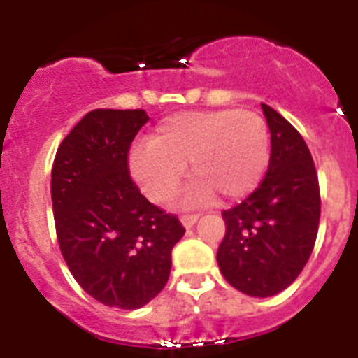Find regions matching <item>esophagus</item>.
I'll use <instances>...</instances> for the list:
<instances>
[{"instance_id":"34e87169","label":"esophagus","mask_w":358,"mask_h":358,"mask_svg":"<svg viewBox=\"0 0 358 358\" xmlns=\"http://www.w3.org/2000/svg\"><path fill=\"white\" fill-rule=\"evenodd\" d=\"M197 220H199V215H195V213L182 215L181 217V224L186 227V229H188V227H194V224L197 222Z\"/></svg>"}]
</instances>
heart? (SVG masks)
I'll return each instance as SVG.
<instances>
[{
    "mask_svg": "<svg viewBox=\"0 0 358 358\" xmlns=\"http://www.w3.org/2000/svg\"><path fill=\"white\" fill-rule=\"evenodd\" d=\"M271 157L265 120L249 109L189 110L169 116L131 150L132 176L150 201L173 197L185 166L195 182L186 194L188 204L248 197L264 181Z\"/></svg>",
    "mask_w": 358,
    "mask_h": 358,
    "instance_id": "obj_1",
    "label": "heart"
}]
</instances>
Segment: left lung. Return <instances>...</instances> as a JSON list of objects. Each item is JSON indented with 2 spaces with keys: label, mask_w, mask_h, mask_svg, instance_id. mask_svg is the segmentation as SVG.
Segmentation results:
<instances>
[{
  "label": "left lung",
  "mask_w": 358,
  "mask_h": 358,
  "mask_svg": "<svg viewBox=\"0 0 358 358\" xmlns=\"http://www.w3.org/2000/svg\"><path fill=\"white\" fill-rule=\"evenodd\" d=\"M271 131V159L262 185L222 213L226 235L218 268L231 287L268 297L292 285L317 236L321 199L314 161L301 134L262 103Z\"/></svg>",
  "instance_id": "1"
}]
</instances>
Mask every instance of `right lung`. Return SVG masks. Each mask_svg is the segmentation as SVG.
<instances>
[{"instance_id":"obj_1","label":"right lung","mask_w":358,"mask_h":358,"mask_svg":"<svg viewBox=\"0 0 358 358\" xmlns=\"http://www.w3.org/2000/svg\"><path fill=\"white\" fill-rule=\"evenodd\" d=\"M147 122L141 109L91 110L62 140L52 169L57 240L73 278L96 301L123 310L164 289L185 235L129 176V147Z\"/></svg>"}]
</instances>
